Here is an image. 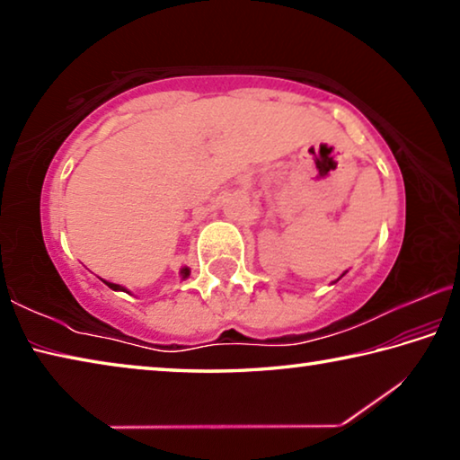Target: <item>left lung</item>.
I'll use <instances>...</instances> for the list:
<instances>
[{"label":"left lung","mask_w":460,"mask_h":460,"mask_svg":"<svg viewBox=\"0 0 460 460\" xmlns=\"http://www.w3.org/2000/svg\"><path fill=\"white\" fill-rule=\"evenodd\" d=\"M342 276H345V274H342Z\"/></svg>","instance_id":"8db88e82"}]
</instances>
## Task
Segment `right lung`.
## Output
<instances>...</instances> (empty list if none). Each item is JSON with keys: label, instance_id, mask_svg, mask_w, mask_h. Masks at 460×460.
Returning a JSON list of instances; mask_svg holds the SVG:
<instances>
[{"label": "right lung", "instance_id": "obj_1", "mask_svg": "<svg viewBox=\"0 0 460 460\" xmlns=\"http://www.w3.org/2000/svg\"><path fill=\"white\" fill-rule=\"evenodd\" d=\"M181 276H182V279L189 278V276H190V270H189V268H182V270H181ZM103 282H105V279H103ZM105 284H107L109 288H111V290H123V292H128L126 288L119 286V284H111V282H105Z\"/></svg>", "mask_w": 460, "mask_h": 460}]
</instances>
